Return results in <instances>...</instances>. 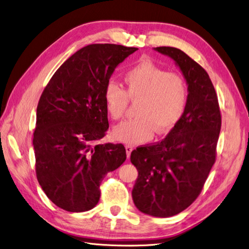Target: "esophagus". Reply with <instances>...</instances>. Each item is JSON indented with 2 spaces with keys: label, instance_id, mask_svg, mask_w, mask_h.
<instances>
[{
  "label": "esophagus",
  "instance_id": "esophagus-1",
  "mask_svg": "<svg viewBox=\"0 0 249 249\" xmlns=\"http://www.w3.org/2000/svg\"><path fill=\"white\" fill-rule=\"evenodd\" d=\"M133 149H134V148H133V146H132L131 144L125 145V152H126V157H127V158H130L131 153H132Z\"/></svg>",
  "mask_w": 249,
  "mask_h": 249
}]
</instances>
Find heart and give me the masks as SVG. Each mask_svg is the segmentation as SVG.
Instances as JSON below:
<instances>
[{"mask_svg": "<svg viewBox=\"0 0 249 249\" xmlns=\"http://www.w3.org/2000/svg\"><path fill=\"white\" fill-rule=\"evenodd\" d=\"M126 90L115 82H108L104 100L108 114L120 119L130 102L137 103L136 118L117 124L115 139L129 144H138L152 139L154 134L170 131L182 117L187 101V84L182 74L166 71L144 60L124 74Z\"/></svg>", "mask_w": 249, "mask_h": 249, "instance_id": "heart-1", "label": "heart"}]
</instances>
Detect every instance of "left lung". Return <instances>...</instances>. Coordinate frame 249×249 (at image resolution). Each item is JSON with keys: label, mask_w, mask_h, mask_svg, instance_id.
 Wrapping results in <instances>:
<instances>
[{"label": "left lung", "mask_w": 249, "mask_h": 249, "mask_svg": "<svg viewBox=\"0 0 249 249\" xmlns=\"http://www.w3.org/2000/svg\"><path fill=\"white\" fill-rule=\"evenodd\" d=\"M155 50L177 62L189 94L182 117L167 136L132 152L131 162L138 170L132 196L142 213L170 217L189 207L202 190L216 161L221 113L202 66L177 48Z\"/></svg>", "instance_id": "left-lung-1"}]
</instances>
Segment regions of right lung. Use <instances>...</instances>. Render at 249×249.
Masks as SVG:
<instances>
[{"mask_svg":"<svg viewBox=\"0 0 249 249\" xmlns=\"http://www.w3.org/2000/svg\"><path fill=\"white\" fill-rule=\"evenodd\" d=\"M137 48L93 43L74 53L43 89L33 135L35 171L47 196L69 212L96 206L100 186L125 159L122 143L99 144L109 127L105 86Z\"/></svg>","mask_w":249,"mask_h":249,"instance_id":"obj_1","label":"right lung"}]
</instances>
